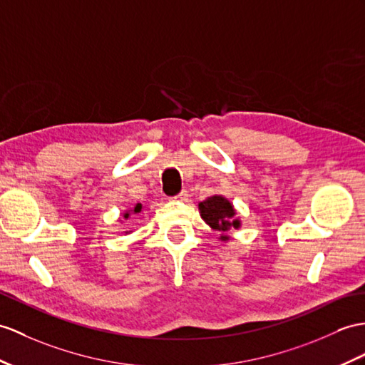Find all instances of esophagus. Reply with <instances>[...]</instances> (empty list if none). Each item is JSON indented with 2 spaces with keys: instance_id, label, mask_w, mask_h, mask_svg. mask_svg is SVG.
I'll return each instance as SVG.
<instances>
[{
  "instance_id": "esophagus-1",
  "label": "esophagus",
  "mask_w": 365,
  "mask_h": 365,
  "mask_svg": "<svg viewBox=\"0 0 365 365\" xmlns=\"http://www.w3.org/2000/svg\"><path fill=\"white\" fill-rule=\"evenodd\" d=\"M187 197H189V193H187V190H182L181 193H178L176 197H175V200H187Z\"/></svg>"
}]
</instances>
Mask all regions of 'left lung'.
<instances>
[{
	"instance_id": "1",
	"label": "left lung",
	"mask_w": 365,
	"mask_h": 365,
	"mask_svg": "<svg viewBox=\"0 0 365 365\" xmlns=\"http://www.w3.org/2000/svg\"><path fill=\"white\" fill-rule=\"evenodd\" d=\"M198 209L201 213V218L206 221V223L215 230H220L223 232L220 237V240H229V235H226L227 230L230 229H238L242 226L240 220L235 218V209L232 206V202L226 200L221 195H213V197H209L207 200H204L198 204Z\"/></svg>"
}]
</instances>
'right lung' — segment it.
I'll return each instance as SVG.
<instances>
[{
    "label": "right lung",
    "instance_id": "add662e5",
    "mask_svg": "<svg viewBox=\"0 0 365 365\" xmlns=\"http://www.w3.org/2000/svg\"><path fill=\"white\" fill-rule=\"evenodd\" d=\"M142 210V204L140 202H138L136 204V206L135 207H133L131 210H127L125 213H123V218H125V220H128L130 218V213H139Z\"/></svg>",
    "mask_w": 365,
    "mask_h": 365
}]
</instances>
